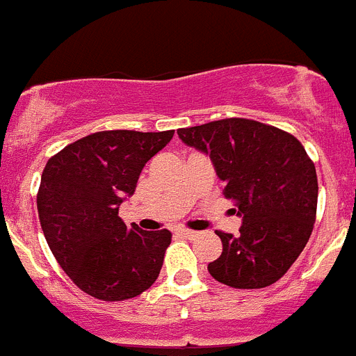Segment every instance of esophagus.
I'll use <instances>...</instances> for the list:
<instances>
[{"label":"esophagus","mask_w":356,"mask_h":356,"mask_svg":"<svg viewBox=\"0 0 356 356\" xmlns=\"http://www.w3.org/2000/svg\"><path fill=\"white\" fill-rule=\"evenodd\" d=\"M178 234H180L181 237H185V238H196L197 235H200V232H193V229L180 228V229H178Z\"/></svg>","instance_id":"obj_1"}]
</instances>
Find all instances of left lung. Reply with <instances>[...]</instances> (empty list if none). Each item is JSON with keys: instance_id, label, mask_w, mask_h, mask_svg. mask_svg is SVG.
I'll return each instance as SVG.
<instances>
[{"instance_id": "1", "label": "left lung", "mask_w": 356, "mask_h": 356, "mask_svg": "<svg viewBox=\"0 0 356 356\" xmlns=\"http://www.w3.org/2000/svg\"><path fill=\"white\" fill-rule=\"evenodd\" d=\"M187 146L210 156L225 197L242 217L241 235L216 232L221 257L209 273L234 289L278 282L307 246L317 210L316 165L294 135L253 119L180 128Z\"/></svg>"}]
</instances>
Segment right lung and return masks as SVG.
Returning <instances> with one entry per match:
<instances>
[{
  "mask_svg": "<svg viewBox=\"0 0 356 356\" xmlns=\"http://www.w3.org/2000/svg\"><path fill=\"white\" fill-rule=\"evenodd\" d=\"M172 135L96 131L65 146L44 168L37 194L44 237L65 275L96 300H130L159 278L171 232L128 228L119 207Z\"/></svg>",
  "mask_w": 356,
  "mask_h": 356,
  "instance_id": "add662e5",
  "label": "right lung"
}]
</instances>
